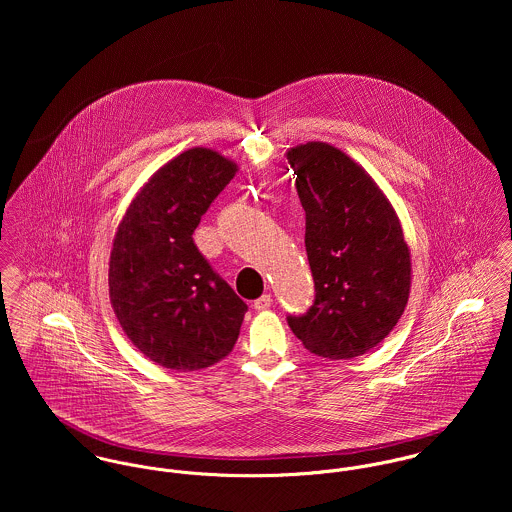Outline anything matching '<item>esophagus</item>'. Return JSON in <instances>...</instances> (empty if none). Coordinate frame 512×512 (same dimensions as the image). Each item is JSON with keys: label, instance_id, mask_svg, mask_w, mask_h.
<instances>
[{"label": "esophagus", "instance_id": "esophagus-1", "mask_svg": "<svg viewBox=\"0 0 512 512\" xmlns=\"http://www.w3.org/2000/svg\"><path fill=\"white\" fill-rule=\"evenodd\" d=\"M272 305V295L270 293H264L262 297H258L256 301H254V309L256 311H264V309H268Z\"/></svg>", "mask_w": 512, "mask_h": 512}]
</instances>
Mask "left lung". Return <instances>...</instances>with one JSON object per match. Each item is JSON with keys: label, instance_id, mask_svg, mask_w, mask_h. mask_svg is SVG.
I'll return each mask as SVG.
<instances>
[{"label": "left lung", "instance_id": "obj_1", "mask_svg": "<svg viewBox=\"0 0 512 512\" xmlns=\"http://www.w3.org/2000/svg\"><path fill=\"white\" fill-rule=\"evenodd\" d=\"M305 211V250L315 301L288 325L323 359H355L374 349L402 317L412 260L386 195L339 147L307 142L288 149Z\"/></svg>", "mask_w": 512, "mask_h": 512}]
</instances>
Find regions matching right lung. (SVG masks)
I'll return each mask as SVG.
<instances>
[{"instance_id":"right-lung-1","label":"right lung","mask_w":512,"mask_h":512,"mask_svg":"<svg viewBox=\"0 0 512 512\" xmlns=\"http://www.w3.org/2000/svg\"><path fill=\"white\" fill-rule=\"evenodd\" d=\"M238 165L191 147L159 167L118 224L110 252L112 309L134 347L163 368L219 363L248 305L209 266L193 232Z\"/></svg>"}]
</instances>
